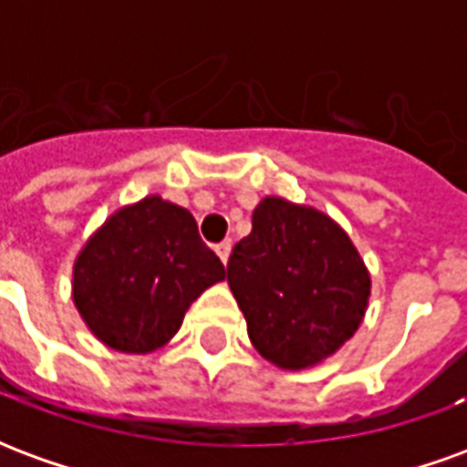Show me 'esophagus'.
Segmentation results:
<instances>
[{"label": "esophagus", "mask_w": 467, "mask_h": 467, "mask_svg": "<svg viewBox=\"0 0 467 467\" xmlns=\"http://www.w3.org/2000/svg\"><path fill=\"white\" fill-rule=\"evenodd\" d=\"M214 253L220 254L223 265H227V260H230V253H233V243H230V240H224V243H220L217 247H214Z\"/></svg>", "instance_id": "1"}]
</instances>
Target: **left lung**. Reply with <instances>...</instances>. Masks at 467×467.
<instances>
[{
  "mask_svg": "<svg viewBox=\"0 0 467 467\" xmlns=\"http://www.w3.org/2000/svg\"><path fill=\"white\" fill-rule=\"evenodd\" d=\"M227 285L254 350L280 370L333 358L370 300V270L350 234L323 210L277 194L253 210V233L234 244Z\"/></svg>",
  "mask_w": 467,
  "mask_h": 467,
  "instance_id": "1",
  "label": "left lung"
}]
</instances>
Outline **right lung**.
Returning <instances> with one entry per match:
<instances>
[{"instance_id": "right-lung-1", "label": "right lung", "mask_w": 467, "mask_h": 467, "mask_svg": "<svg viewBox=\"0 0 467 467\" xmlns=\"http://www.w3.org/2000/svg\"><path fill=\"white\" fill-rule=\"evenodd\" d=\"M223 280L190 210L147 194L87 237L72 265V300L99 343L147 355L170 343L190 305Z\"/></svg>"}]
</instances>
